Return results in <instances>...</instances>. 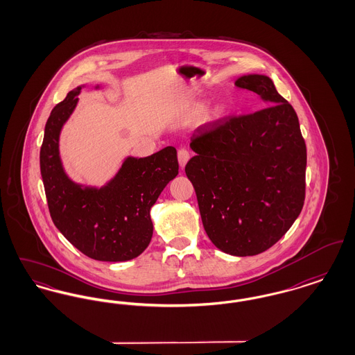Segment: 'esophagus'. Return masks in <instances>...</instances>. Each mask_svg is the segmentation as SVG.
Listing matches in <instances>:
<instances>
[{"label":"esophagus","instance_id":"1","mask_svg":"<svg viewBox=\"0 0 355 355\" xmlns=\"http://www.w3.org/2000/svg\"><path fill=\"white\" fill-rule=\"evenodd\" d=\"M189 158H190V154L189 152L186 150V149H180L178 150V164H180V166H181V169H184L186 166V164H187V161H189Z\"/></svg>","mask_w":355,"mask_h":355}]
</instances>
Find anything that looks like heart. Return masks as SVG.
I'll return each mask as SVG.
<instances>
[{
  "label": "heart",
  "instance_id": "heart-1",
  "mask_svg": "<svg viewBox=\"0 0 355 355\" xmlns=\"http://www.w3.org/2000/svg\"><path fill=\"white\" fill-rule=\"evenodd\" d=\"M217 113H222V109H217Z\"/></svg>",
  "mask_w": 355,
  "mask_h": 355
}]
</instances>
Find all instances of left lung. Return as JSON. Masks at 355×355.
<instances>
[{"instance_id":"1","label":"left lung","mask_w":355,"mask_h":355,"mask_svg":"<svg viewBox=\"0 0 355 355\" xmlns=\"http://www.w3.org/2000/svg\"><path fill=\"white\" fill-rule=\"evenodd\" d=\"M236 86L268 107L198 128L185 171L210 241L223 253L248 257L268 250L298 218L306 145L295 110L271 78L241 76Z\"/></svg>"}]
</instances>
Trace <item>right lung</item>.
<instances>
[{
	"label": "right lung",
	"instance_id": "1",
	"mask_svg": "<svg viewBox=\"0 0 355 355\" xmlns=\"http://www.w3.org/2000/svg\"><path fill=\"white\" fill-rule=\"evenodd\" d=\"M85 85L70 90L51 110L40 152L45 194L55 227L89 258L130 261L150 243V209L178 174L177 150L166 146L149 157H126L101 187L74 182L64 169L60 135L73 114ZM100 89V85H96Z\"/></svg>",
	"mask_w": 355,
	"mask_h": 355
}]
</instances>
